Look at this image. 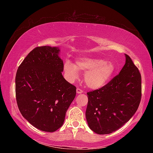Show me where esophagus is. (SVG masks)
Returning a JSON list of instances; mask_svg holds the SVG:
<instances>
[{
  "mask_svg": "<svg viewBox=\"0 0 153 153\" xmlns=\"http://www.w3.org/2000/svg\"><path fill=\"white\" fill-rule=\"evenodd\" d=\"M76 92H77V94H81V93H83V90H82V89H81L80 88H77V89H76Z\"/></svg>",
  "mask_w": 153,
  "mask_h": 153,
  "instance_id": "obj_1",
  "label": "esophagus"
}]
</instances>
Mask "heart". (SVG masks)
Segmentation results:
<instances>
[{
    "instance_id": "b5f03b06",
    "label": "heart",
    "mask_w": 153,
    "mask_h": 153,
    "mask_svg": "<svg viewBox=\"0 0 153 153\" xmlns=\"http://www.w3.org/2000/svg\"><path fill=\"white\" fill-rule=\"evenodd\" d=\"M64 71L70 81L78 78L79 71L85 72V82L90 88L99 89L108 83L116 71V66L112 62L95 58H83L74 65L66 61Z\"/></svg>"
}]
</instances>
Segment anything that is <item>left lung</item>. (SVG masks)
I'll list each match as a JSON object with an SVG mask.
<instances>
[{
    "mask_svg": "<svg viewBox=\"0 0 153 153\" xmlns=\"http://www.w3.org/2000/svg\"><path fill=\"white\" fill-rule=\"evenodd\" d=\"M119 74L99 89L87 92L85 116L89 127L96 134L118 130L134 116L141 99V76L131 58Z\"/></svg>",
    "mask_w": 153,
    "mask_h": 153,
    "instance_id": "1",
    "label": "left lung"
}]
</instances>
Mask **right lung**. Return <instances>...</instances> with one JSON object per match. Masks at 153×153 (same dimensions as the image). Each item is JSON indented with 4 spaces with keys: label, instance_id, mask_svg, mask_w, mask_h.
Instances as JSON below:
<instances>
[{
    "label": "right lung",
    "instance_id": "obj_1",
    "mask_svg": "<svg viewBox=\"0 0 153 153\" xmlns=\"http://www.w3.org/2000/svg\"><path fill=\"white\" fill-rule=\"evenodd\" d=\"M57 47H37L18 67L16 97L22 115L32 126L47 132L63 125L76 87L64 78L63 61Z\"/></svg>",
    "mask_w": 153,
    "mask_h": 153
}]
</instances>
